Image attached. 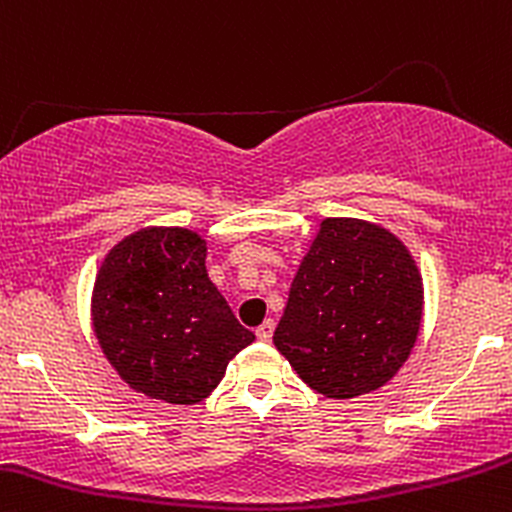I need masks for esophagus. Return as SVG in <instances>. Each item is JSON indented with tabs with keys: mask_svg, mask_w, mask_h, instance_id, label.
Wrapping results in <instances>:
<instances>
[{
	"mask_svg": "<svg viewBox=\"0 0 512 512\" xmlns=\"http://www.w3.org/2000/svg\"><path fill=\"white\" fill-rule=\"evenodd\" d=\"M273 328H276V323H273V320H263V323L256 328V337L261 342H268L273 337Z\"/></svg>",
	"mask_w": 512,
	"mask_h": 512,
	"instance_id": "obj_1",
	"label": "esophagus"
}]
</instances>
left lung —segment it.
<instances>
[{"label":"left lung","mask_w":512,"mask_h":512,"mask_svg":"<svg viewBox=\"0 0 512 512\" xmlns=\"http://www.w3.org/2000/svg\"><path fill=\"white\" fill-rule=\"evenodd\" d=\"M424 288L407 246L362 219H325L291 283L273 342L330 399L387 384L407 362Z\"/></svg>","instance_id":"left-lung-1"}]
</instances>
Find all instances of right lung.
<instances>
[{
	"instance_id": "1",
	"label": "right lung",
	"mask_w": 512,
	"mask_h": 512,
	"mask_svg": "<svg viewBox=\"0 0 512 512\" xmlns=\"http://www.w3.org/2000/svg\"><path fill=\"white\" fill-rule=\"evenodd\" d=\"M207 241L142 229L120 241L93 286V328L115 372L145 397L197 404L256 340L209 281Z\"/></svg>"
}]
</instances>
